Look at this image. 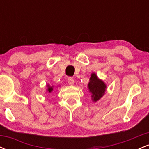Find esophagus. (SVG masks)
<instances>
[{
  "label": "esophagus",
  "instance_id": "obj_1",
  "mask_svg": "<svg viewBox=\"0 0 149 149\" xmlns=\"http://www.w3.org/2000/svg\"><path fill=\"white\" fill-rule=\"evenodd\" d=\"M68 83L70 85H73L74 84V79H73L72 77H69V78H68Z\"/></svg>",
  "mask_w": 149,
  "mask_h": 149
}]
</instances>
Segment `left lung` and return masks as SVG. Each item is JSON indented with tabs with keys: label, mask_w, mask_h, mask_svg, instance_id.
Wrapping results in <instances>:
<instances>
[{
	"label": "left lung",
	"mask_w": 149,
	"mask_h": 149,
	"mask_svg": "<svg viewBox=\"0 0 149 149\" xmlns=\"http://www.w3.org/2000/svg\"><path fill=\"white\" fill-rule=\"evenodd\" d=\"M88 88L92 95V100L94 102H97L104 95L106 90V85L102 80L97 78L95 73H92Z\"/></svg>",
	"instance_id": "8db88e82"
}]
</instances>
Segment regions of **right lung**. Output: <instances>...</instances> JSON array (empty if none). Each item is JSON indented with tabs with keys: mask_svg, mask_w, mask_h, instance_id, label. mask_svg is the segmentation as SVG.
I'll list each match as a JSON object with an SVG mask.
<instances>
[{
	"mask_svg": "<svg viewBox=\"0 0 149 149\" xmlns=\"http://www.w3.org/2000/svg\"><path fill=\"white\" fill-rule=\"evenodd\" d=\"M52 90H53L52 87H50V86H49V85H48V89H47V90H48V92H51L52 91Z\"/></svg>",
	"mask_w": 149,
	"mask_h": 149,
	"instance_id": "obj_1",
	"label": "right lung"
}]
</instances>
